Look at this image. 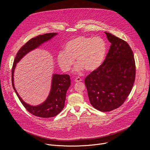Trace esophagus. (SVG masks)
<instances>
[{
	"label": "esophagus",
	"instance_id": "obj_1",
	"mask_svg": "<svg viewBox=\"0 0 150 150\" xmlns=\"http://www.w3.org/2000/svg\"><path fill=\"white\" fill-rule=\"evenodd\" d=\"M75 81L76 82H80V81H82V79L79 77H76L75 79Z\"/></svg>",
	"mask_w": 150,
	"mask_h": 150
}]
</instances>
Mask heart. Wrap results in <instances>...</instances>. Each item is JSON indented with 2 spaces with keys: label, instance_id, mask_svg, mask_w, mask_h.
I'll list each match as a JSON object with an SVG mask.
<instances>
[{
  "label": "heart",
  "instance_id": "heart-1",
  "mask_svg": "<svg viewBox=\"0 0 150 150\" xmlns=\"http://www.w3.org/2000/svg\"><path fill=\"white\" fill-rule=\"evenodd\" d=\"M106 52V42L101 37L79 35L67 42L64 50L57 53V60L65 72L71 70L75 58L78 64L74 69V72L79 74L84 69L91 72L101 65Z\"/></svg>",
  "mask_w": 150,
  "mask_h": 150
}]
</instances>
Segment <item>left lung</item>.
<instances>
[{"instance_id": "left-lung-1", "label": "left lung", "mask_w": 150, "mask_h": 150, "mask_svg": "<svg viewBox=\"0 0 150 150\" xmlns=\"http://www.w3.org/2000/svg\"><path fill=\"white\" fill-rule=\"evenodd\" d=\"M111 46L101 65L85 79L91 104L101 112H110L122 105L135 79L133 52L127 42L105 32Z\"/></svg>"}]
</instances>
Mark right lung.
I'll list each match as a JSON object with an SVG mask.
<instances>
[{"instance_id":"1","label":"right lung","mask_w":150,"mask_h":150,"mask_svg":"<svg viewBox=\"0 0 150 150\" xmlns=\"http://www.w3.org/2000/svg\"><path fill=\"white\" fill-rule=\"evenodd\" d=\"M56 34H57L56 33H47L38 35L30 39L19 50L15 58L12 68V87L20 101L31 114L42 118H49L56 116L63 109L66 100V94L71 85L69 75L68 74H54L52 81L50 92L47 100L38 105L33 106L25 103L18 94L14 87L13 73L16 63L26 54L36 49L43 42L50 40Z\"/></svg>"}]
</instances>
